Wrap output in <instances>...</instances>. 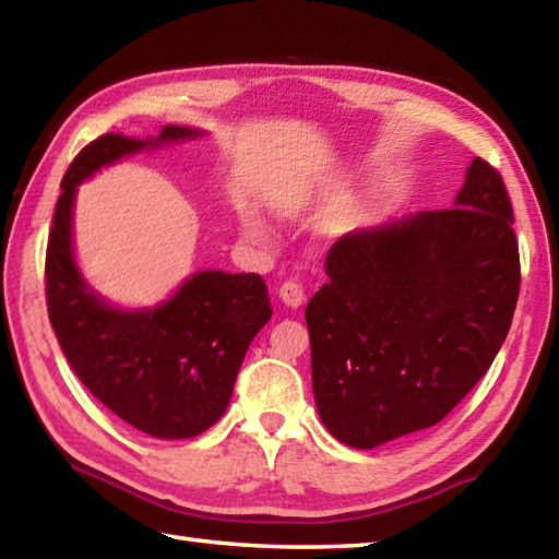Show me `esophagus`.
<instances>
[{
  "label": "esophagus",
  "instance_id": "34e87169",
  "mask_svg": "<svg viewBox=\"0 0 559 559\" xmlns=\"http://www.w3.org/2000/svg\"><path fill=\"white\" fill-rule=\"evenodd\" d=\"M278 298L286 302L288 308H300L306 302V290H302V283L298 278H288L281 283Z\"/></svg>",
  "mask_w": 559,
  "mask_h": 559
}]
</instances>
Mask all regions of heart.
Segmentation results:
<instances>
[{"mask_svg": "<svg viewBox=\"0 0 559 559\" xmlns=\"http://www.w3.org/2000/svg\"><path fill=\"white\" fill-rule=\"evenodd\" d=\"M249 231H251V235H259V227L253 225V222H249Z\"/></svg>", "mask_w": 559, "mask_h": 559, "instance_id": "heart-1", "label": "heart"}]
</instances>
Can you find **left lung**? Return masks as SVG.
I'll return each mask as SVG.
<instances>
[{
  "instance_id": "1",
  "label": "left lung",
  "mask_w": 559,
  "mask_h": 559,
  "mask_svg": "<svg viewBox=\"0 0 559 559\" xmlns=\"http://www.w3.org/2000/svg\"><path fill=\"white\" fill-rule=\"evenodd\" d=\"M324 271L306 308L324 428L357 450L430 428L489 371L519 302L501 174L474 158L454 207L349 231Z\"/></svg>"
}]
</instances>
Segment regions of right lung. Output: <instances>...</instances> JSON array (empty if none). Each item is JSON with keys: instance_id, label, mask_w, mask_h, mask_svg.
Here are the masks:
<instances>
[{"instance_id": "1", "label": "right lung", "mask_w": 559, "mask_h": 559, "mask_svg": "<svg viewBox=\"0 0 559 559\" xmlns=\"http://www.w3.org/2000/svg\"><path fill=\"white\" fill-rule=\"evenodd\" d=\"M200 134L170 124L158 139L103 134L87 144L60 182L46 249L48 320L68 364L99 403L160 440L195 438L227 411L249 344L271 320L266 283L259 273L200 271L154 310L111 308L75 266L73 202L103 166Z\"/></svg>"}]
</instances>
